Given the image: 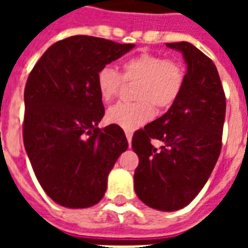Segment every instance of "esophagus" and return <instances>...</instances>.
<instances>
[{"label":"esophagus","mask_w":248,"mask_h":248,"mask_svg":"<svg viewBox=\"0 0 248 248\" xmlns=\"http://www.w3.org/2000/svg\"><path fill=\"white\" fill-rule=\"evenodd\" d=\"M124 134H126V138H127V141H128V145L131 147V140H132V132L128 131V130H126L124 131Z\"/></svg>","instance_id":"esophagus-1"}]
</instances>
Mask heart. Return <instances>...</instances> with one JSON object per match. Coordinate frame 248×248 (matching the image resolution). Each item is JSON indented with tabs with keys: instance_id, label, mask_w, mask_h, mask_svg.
I'll list each match as a JSON object with an SVG mask.
<instances>
[{
	"instance_id": "b5f03b06",
	"label": "heart",
	"mask_w": 248,
	"mask_h": 248,
	"mask_svg": "<svg viewBox=\"0 0 248 248\" xmlns=\"http://www.w3.org/2000/svg\"><path fill=\"white\" fill-rule=\"evenodd\" d=\"M124 73L104 65L96 75V86L101 100L109 103L117 96L122 82L136 81L132 103H118L109 108V124L132 131L151 120L155 108H170L179 99L185 82V69L177 60L159 54L141 52L122 64ZM124 78L122 79V77Z\"/></svg>"
}]
</instances>
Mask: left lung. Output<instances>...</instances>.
I'll list each match as a JSON object with an SVG mask.
<instances>
[{
  "label": "left lung",
  "mask_w": 248,
  "mask_h": 248,
  "mask_svg": "<svg viewBox=\"0 0 248 248\" xmlns=\"http://www.w3.org/2000/svg\"><path fill=\"white\" fill-rule=\"evenodd\" d=\"M166 46L183 52L188 71L171 108L132 136L139 157L134 186L149 207L176 211L196 198L217 162L227 101L208 56L184 41ZM152 139L163 141L161 150L151 145Z\"/></svg>",
  "instance_id": "left-lung-1"
}]
</instances>
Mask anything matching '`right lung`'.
<instances>
[{
	"instance_id": "1",
	"label": "right lung",
	"mask_w": 248,
	"mask_h": 248,
	"mask_svg": "<svg viewBox=\"0 0 248 248\" xmlns=\"http://www.w3.org/2000/svg\"><path fill=\"white\" fill-rule=\"evenodd\" d=\"M134 46L99 37H68L45 51L27 79L25 151L45 193L64 207L96 204L104 197L110 170L127 149L120 126L97 127L105 110L96 75Z\"/></svg>"
}]
</instances>
